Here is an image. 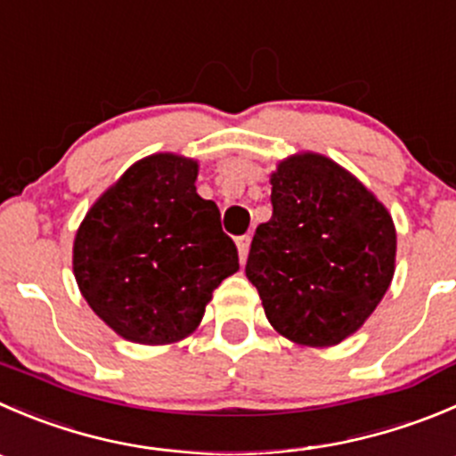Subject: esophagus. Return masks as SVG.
<instances>
[{"label": "esophagus", "instance_id": "esophagus-1", "mask_svg": "<svg viewBox=\"0 0 456 456\" xmlns=\"http://www.w3.org/2000/svg\"><path fill=\"white\" fill-rule=\"evenodd\" d=\"M249 242H251V238L249 236H240L236 240V245H238V256H240V263H245L247 260V254H249Z\"/></svg>", "mask_w": 456, "mask_h": 456}]
</instances>
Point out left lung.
Returning a JSON list of instances; mask_svg holds the SVG:
<instances>
[{
	"instance_id": "1",
	"label": "left lung",
	"mask_w": 456,
	"mask_h": 456,
	"mask_svg": "<svg viewBox=\"0 0 456 456\" xmlns=\"http://www.w3.org/2000/svg\"><path fill=\"white\" fill-rule=\"evenodd\" d=\"M245 273L273 330L330 347L354 334L395 276L392 216L363 183L321 153L289 156L272 178Z\"/></svg>"
}]
</instances>
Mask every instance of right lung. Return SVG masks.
<instances>
[{"label":"right lung","instance_id":"right-lung-1","mask_svg":"<svg viewBox=\"0 0 456 456\" xmlns=\"http://www.w3.org/2000/svg\"><path fill=\"white\" fill-rule=\"evenodd\" d=\"M196 178L191 158H144L97 198L75 233L79 291L122 338L183 340L216 287L238 272L236 245L216 202L196 193Z\"/></svg>","mask_w":456,"mask_h":456}]
</instances>
